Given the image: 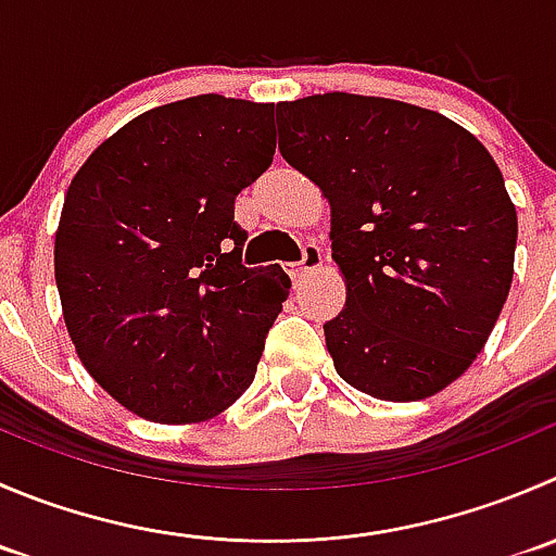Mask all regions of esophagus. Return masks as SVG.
Wrapping results in <instances>:
<instances>
[{
  "mask_svg": "<svg viewBox=\"0 0 556 556\" xmlns=\"http://www.w3.org/2000/svg\"><path fill=\"white\" fill-rule=\"evenodd\" d=\"M320 266H323V250L317 244H306L304 250H301V261L288 263V266H285V271L290 274V279H293V282H301L306 274L315 271V268H320Z\"/></svg>",
  "mask_w": 556,
  "mask_h": 556,
  "instance_id": "34e87169",
  "label": "esophagus"
}]
</instances>
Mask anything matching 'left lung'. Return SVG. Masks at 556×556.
I'll list each match as a JSON object with an SVG mask.
<instances>
[{"label": "left lung", "instance_id": "obj_1", "mask_svg": "<svg viewBox=\"0 0 556 556\" xmlns=\"http://www.w3.org/2000/svg\"><path fill=\"white\" fill-rule=\"evenodd\" d=\"M279 152L331 206L344 309L323 326L337 375L415 402L465 375L510 282L516 206L476 135L388 97L279 102Z\"/></svg>", "mask_w": 556, "mask_h": 556}]
</instances>
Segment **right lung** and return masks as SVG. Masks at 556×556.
Wrapping results in <instances>:
<instances>
[{
  "label": "right lung",
  "mask_w": 556,
  "mask_h": 556,
  "mask_svg": "<svg viewBox=\"0 0 556 556\" xmlns=\"http://www.w3.org/2000/svg\"><path fill=\"white\" fill-rule=\"evenodd\" d=\"M274 149L271 102L187 97L116 129L70 181L53 241L64 326L129 413L208 421L255 380L290 279L241 266L233 203Z\"/></svg>",
  "instance_id": "1"
}]
</instances>
